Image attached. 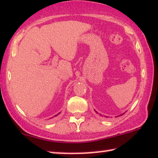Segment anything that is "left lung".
Wrapping results in <instances>:
<instances>
[{
  "mask_svg": "<svg viewBox=\"0 0 158 158\" xmlns=\"http://www.w3.org/2000/svg\"><path fill=\"white\" fill-rule=\"evenodd\" d=\"M95 111H96V110H95ZM96 114H97V111H96ZM124 114H121V115H120V116H122V115H123Z\"/></svg>",
  "mask_w": 158,
  "mask_h": 158,
  "instance_id": "left-lung-1",
  "label": "left lung"
}]
</instances>
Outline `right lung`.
<instances>
[{
    "mask_svg": "<svg viewBox=\"0 0 158 158\" xmlns=\"http://www.w3.org/2000/svg\"><path fill=\"white\" fill-rule=\"evenodd\" d=\"M56 114V115H55V116H58V115H59V114Z\"/></svg>",
    "mask_w": 158,
    "mask_h": 158,
    "instance_id": "add662e5",
    "label": "right lung"
}]
</instances>
